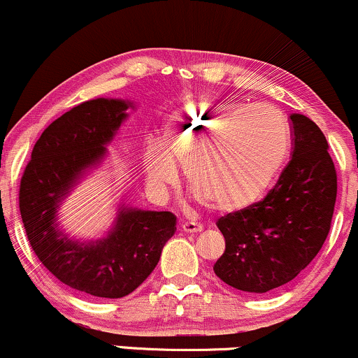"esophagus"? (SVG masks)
Masks as SVG:
<instances>
[{"mask_svg": "<svg viewBox=\"0 0 358 358\" xmlns=\"http://www.w3.org/2000/svg\"><path fill=\"white\" fill-rule=\"evenodd\" d=\"M202 224H199V222H192V220H187L182 224V231L187 232V234H196V232H202Z\"/></svg>", "mask_w": 358, "mask_h": 358, "instance_id": "esophagus-1", "label": "esophagus"}]
</instances>
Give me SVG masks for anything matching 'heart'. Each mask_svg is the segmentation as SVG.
Segmentation results:
<instances>
[{"label": "heart", "instance_id": "obj_1", "mask_svg": "<svg viewBox=\"0 0 358 358\" xmlns=\"http://www.w3.org/2000/svg\"><path fill=\"white\" fill-rule=\"evenodd\" d=\"M162 143L163 150L151 145L146 151L148 178L155 188L175 185V163H180L205 207L236 212L271 187L289 153L291 136L276 109L195 97L171 109Z\"/></svg>", "mask_w": 358, "mask_h": 358}]
</instances>
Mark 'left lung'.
Instances as JSON below:
<instances>
[{"instance_id":"8db88e82","label":"left lung","mask_w":358,"mask_h":358,"mask_svg":"<svg viewBox=\"0 0 358 358\" xmlns=\"http://www.w3.org/2000/svg\"><path fill=\"white\" fill-rule=\"evenodd\" d=\"M293 153L268 195L217 220L225 250L213 271L245 293H268L294 279L322 249L334 217L336 171L324 134L291 114Z\"/></svg>"}]
</instances>
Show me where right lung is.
<instances>
[{
  "label": "right lung",
  "instance_id": "obj_1",
  "mask_svg": "<svg viewBox=\"0 0 358 358\" xmlns=\"http://www.w3.org/2000/svg\"><path fill=\"white\" fill-rule=\"evenodd\" d=\"M127 108L131 102L101 97L55 119L35 143L20 182V212L36 257L64 285L97 298L133 293L153 273L163 245L176 231L171 212L126 205L99 241L71 239L59 229L62 200L89 168L104 159Z\"/></svg>",
  "mask_w": 358,
  "mask_h": 358
}]
</instances>
